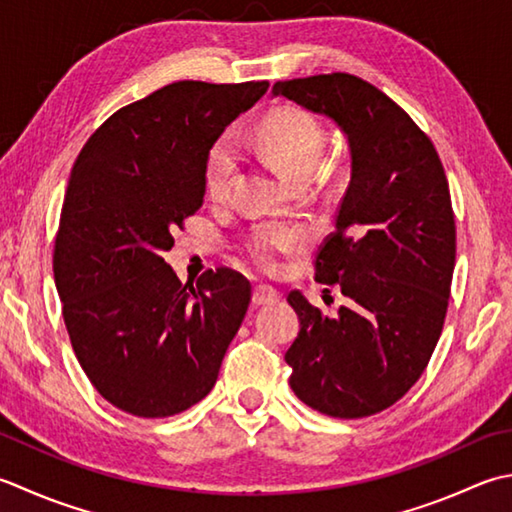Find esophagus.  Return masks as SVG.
I'll return each mask as SVG.
<instances>
[{"mask_svg":"<svg viewBox=\"0 0 512 512\" xmlns=\"http://www.w3.org/2000/svg\"><path fill=\"white\" fill-rule=\"evenodd\" d=\"M275 299H277V290H275V288L264 286V284L255 286V290H253V306H266V304H273Z\"/></svg>","mask_w":512,"mask_h":512,"instance_id":"34e87169","label":"esophagus"}]
</instances>
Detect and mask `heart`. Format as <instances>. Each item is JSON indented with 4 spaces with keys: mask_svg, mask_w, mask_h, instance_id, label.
Listing matches in <instances>:
<instances>
[{
    "mask_svg": "<svg viewBox=\"0 0 512 512\" xmlns=\"http://www.w3.org/2000/svg\"><path fill=\"white\" fill-rule=\"evenodd\" d=\"M255 146L293 182H304L322 159L326 133L322 124L304 108H279L255 130ZM239 153L230 133L210 146L206 157V190L215 202H224L233 188ZM306 242V230L297 224L268 222L248 230L244 250L257 268L273 273L282 255L293 253Z\"/></svg>",
    "mask_w": 512,
    "mask_h": 512,
    "instance_id": "1",
    "label": "heart"
}]
</instances>
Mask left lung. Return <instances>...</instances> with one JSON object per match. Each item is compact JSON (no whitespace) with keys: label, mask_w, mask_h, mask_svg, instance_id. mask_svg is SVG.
I'll return each instance as SVG.
<instances>
[{"label":"left lung","mask_w":512,"mask_h":512,"mask_svg":"<svg viewBox=\"0 0 512 512\" xmlns=\"http://www.w3.org/2000/svg\"><path fill=\"white\" fill-rule=\"evenodd\" d=\"M273 95L344 130L353 173L335 230L315 257L319 284L342 288L335 317L293 290L299 335L290 388L328 417L359 419L399 402L442 335L455 268V213L442 159L402 106L348 73L288 79Z\"/></svg>","instance_id":"obj_1"}]
</instances>
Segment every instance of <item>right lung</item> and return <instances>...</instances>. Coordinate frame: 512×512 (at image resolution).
<instances>
[{"mask_svg": "<svg viewBox=\"0 0 512 512\" xmlns=\"http://www.w3.org/2000/svg\"><path fill=\"white\" fill-rule=\"evenodd\" d=\"M268 82L168 84L88 137L68 179L53 273L70 344L106 402L170 417L210 393L250 304L233 268L182 284L164 262L204 204L208 150Z\"/></svg>", "mask_w": 512, "mask_h": 512, "instance_id": "add662e5", "label": "right lung"}]
</instances>
